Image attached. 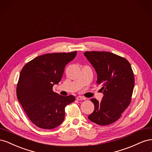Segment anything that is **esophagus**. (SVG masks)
Instances as JSON below:
<instances>
[{
	"instance_id": "esophagus-1",
	"label": "esophagus",
	"mask_w": 152,
	"mask_h": 152,
	"mask_svg": "<svg viewBox=\"0 0 152 152\" xmlns=\"http://www.w3.org/2000/svg\"><path fill=\"white\" fill-rule=\"evenodd\" d=\"M76 99H77V100H85V99H86L85 98L82 97V96H77V97L76 98Z\"/></svg>"
}]
</instances>
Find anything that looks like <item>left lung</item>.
<instances>
[{
    "label": "left lung",
    "instance_id": "1",
    "mask_svg": "<svg viewBox=\"0 0 152 152\" xmlns=\"http://www.w3.org/2000/svg\"><path fill=\"white\" fill-rule=\"evenodd\" d=\"M84 55L97 73V84L102 85L103 96L94 105L89 120L101 126L111 124L121 117L129 105L134 86V73L126 59L110 52H85Z\"/></svg>",
    "mask_w": 152,
    "mask_h": 152
}]
</instances>
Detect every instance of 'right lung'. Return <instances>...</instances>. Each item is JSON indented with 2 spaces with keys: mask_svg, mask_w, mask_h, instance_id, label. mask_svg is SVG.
<instances>
[{
  "mask_svg": "<svg viewBox=\"0 0 152 152\" xmlns=\"http://www.w3.org/2000/svg\"><path fill=\"white\" fill-rule=\"evenodd\" d=\"M76 55L77 51L44 54L22 68L16 88L18 99L37 127L52 129L60 125L65 118V107L75 101L73 95L54 93L53 87L61 80L66 65Z\"/></svg>",
  "mask_w": 152,
  "mask_h": 152,
  "instance_id": "add662e5",
  "label": "right lung"
}]
</instances>
